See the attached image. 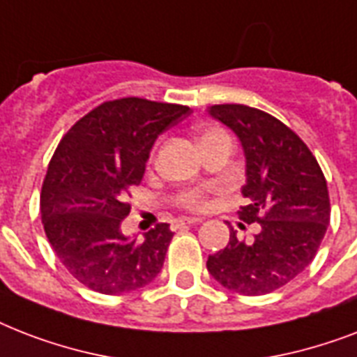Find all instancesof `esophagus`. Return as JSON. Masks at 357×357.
I'll use <instances>...</instances> for the list:
<instances>
[{"mask_svg": "<svg viewBox=\"0 0 357 357\" xmlns=\"http://www.w3.org/2000/svg\"><path fill=\"white\" fill-rule=\"evenodd\" d=\"M202 218L198 217H183L176 220V228H183V226H190V224H200Z\"/></svg>", "mask_w": 357, "mask_h": 357, "instance_id": "1", "label": "esophagus"}]
</instances>
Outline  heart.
Listing matches in <instances>:
<instances>
[{
    "label": "heart",
    "mask_w": 357,
    "mask_h": 357,
    "mask_svg": "<svg viewBox=\"0 0 357 357\" xmlns=\"http://www.w3.org/2000/svg\"><path fill=\"white\" fill-rule=\"evenodd\" d=\"M211 133H215V131H207L206 135H202V139ZM179 204L183 207H189V209H202V207L206 206V192L202 189L187 190V192H183V195L179 196Z\"/></svg>",
    "instance_id": "heart-1"
}]
</instances>
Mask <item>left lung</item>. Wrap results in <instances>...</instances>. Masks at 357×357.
<instances>
[{"mask_svg": "<svg viewBox=\"0 0 357 357\" xmlns=\"http://www.w3.org/2000/svg\"><path fill=\"white\" fill-rule=\"evenodd\" d=\"M237 135L246 162L238 217L257 222L254 243L229 231L228 246L209 255L207 271L238 294H266L305 271L330 222V196L319 162L294 131L259 109L237 103L207 109Z\"/></svg>", "mask_w": 357, "mask_h": 357, "instance_id": "8db88e82", "label": "left lung"}]
</instances>
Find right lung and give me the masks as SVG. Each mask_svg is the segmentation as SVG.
<instances>
[{
    "label": "right lung",
    "instance_id": "1",
    "mask_svg": "<svg viewBox=\"0 0 357 357\" xmlns=\"http://www.w3.org/2000/svg\"><path fill=\"white\" fill-rule=\"evenodd\" d=\"M189 114L185 105L122 98L85 114L59 142L42 185V224L61 263L92 291L131 293L161 272L170 224L142 241L120 226L157 137Z\"/></svg>",
    "mask_w": 357,
    "mask_h": 357
}]
</instances>
